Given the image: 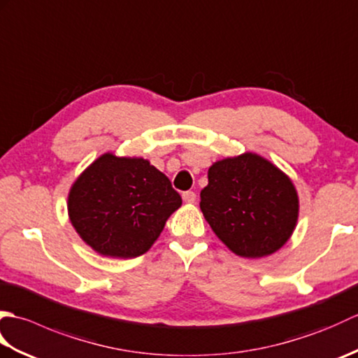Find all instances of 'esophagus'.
Instances as JSON below:
<instances>
[{
	"mask_svg": "<svg viewBox=\"0 0 358 358\" xmlns=\"http://www.w3.org/2000/svg\"><path fill=\"white\" fill-rule=\"evenodd\" d=\"M196 200V195L195 192L192 191H187V192H183V201L187 203V204H194Z\"/></svg>",
	"mask_w": 358,
	"mask_h": 358,
	"instance_id": "1",
	"label": "esophagus"
}]
</instances>
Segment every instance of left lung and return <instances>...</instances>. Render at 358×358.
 I'll return each mask as SVG.
<instances>
[{
  "instance_id": "8db88e82",
  "label": "left lung",
  "mask_w": 358,
  "mask_h": 358,
  "mask_svg": "<svg viewBox=\"0 0 358 358\" xmlns=\"http://www.w3.org/2000/svg\"><path fill=\"white\" fill-rule=\"evenodd\" d=\"M208 181L200 209L235 255L268 257L291 238L299 220V194L269 159L254 152L218 159L209 167Z\"/></svg>"
}]
</instances>
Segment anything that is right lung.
Instances as JSON below:
<instances>
[{"label": "right lung", "mask_w": 358, "mask_h": 358, "mask_svg": "<svg viewBox=\"0 0 358 358\" xmlns=\"http://www.w3.org/2000/svg\"><path fill=\"white\" fill-rule=\"evenodd\" d=\"M180 206V194L149 159L113 152L90 163L67 195L81 240L96 254L124 260L148 252Z\"/></svg>", "instance_id": "obj_1"}]
</instances>
